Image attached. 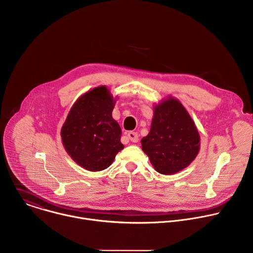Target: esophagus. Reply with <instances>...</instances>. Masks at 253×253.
Segmentation results:
<instances>
[{"mask_svg":"<svg viewBox=\"0 0 253 253\" xmlns=\"http://www.w3.org/2000/svg\"><path fill=\"white\" fill-rule=\"evenodd\" d=\"M127 137L130 139L132 142H137L138 141V134L134 131H129L127 132Z\"/></svg>","mask_w":253,"mask_h":253,"instance_id":"34e87169","label":"esophagus"}]
</instances>
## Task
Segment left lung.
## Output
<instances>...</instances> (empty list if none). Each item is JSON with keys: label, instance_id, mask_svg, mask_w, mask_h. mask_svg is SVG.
Masks as SVG:
<instances>
[{"label": "left lung", "instance_id": "obj_1", "mask_svg": "<svg viewBox=\"0 0 253 253\" xmlns=\"http://www.w3.org/2000/svg\"><path fill=\"white\" fill-rule=\"evenodd\" d=\"M200 137L194 122L178 99L169 96L155 106L148 134L141 148L155 169L173 174L188 167L196 158Z\"/></svg>", "mask_w": 253, "mask_h": 253}]
</instances>
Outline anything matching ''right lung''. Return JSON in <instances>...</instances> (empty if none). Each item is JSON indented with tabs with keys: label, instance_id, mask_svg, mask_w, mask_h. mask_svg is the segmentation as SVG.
<instances>
[{
	"label": "right lung",
	"instance_id": "add662e5",
	"mask_svg": "<svg viewBox=\"0 0 253 253\" xmlns=\"http://www.w3.org/2000/svg\"><path fill=\"white\" fill-rule=\"evenodd\" d=\"M115 104L106 85L94 87L77 99L62 127L67 153L89 171L109 168L124 148L121 126L112 117Z\"/></svg>",
	"mask_w": 253,
	"mask_h": 253
}]
</instances>
